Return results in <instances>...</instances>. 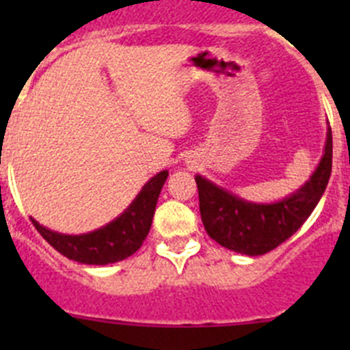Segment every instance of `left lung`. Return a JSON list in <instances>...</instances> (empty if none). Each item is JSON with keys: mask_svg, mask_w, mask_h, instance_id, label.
<instances>
[{"mask_svg": "<svg viewBox=\"0 0 350 350\" xmlns=\"http://www.w3.org/2000/svg\"><path fill=\"white\" fill-rule=\"evenodd\" d=\"M333 138L327 126L323 157L310 178L279 202L258 203L196 175L200 213L206 233L226 249L245 256H262L286 242L310 217L332 175Z\"/></svg>", "mask_w": 350, "mask_h": 350, "instance_id": "1", "label": "left lung"}]
</instances>
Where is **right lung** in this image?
I'll use <instances>...</instances> for the list:
<instances>
[{"label":"right lung","instance_id":"1","mask_svg":"<svg viewBox=\"0 0 350 350\" xmlns=\"http://www.w3.org/2000/svg\"><path fill=\"white\" fill-rule=\"evenodd\" d=\"M168 178V170L148 178L124 212L98 230L82 234L52 231L31 219L36 230L57 252L82 265H110L135 254L152 226L157 198Z\"/></svg>","mask_w":350,"mask_h":350}]
</instances>
